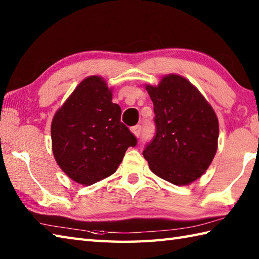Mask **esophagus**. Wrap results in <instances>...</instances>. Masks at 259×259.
Returning a JSON list of instances; mask_svg holds the SVG:
<instances>
[{"label": "esophagus", "mask_w": 259, "mask_h": 259, "mask_svg": "<svg viewBox=\"0 0 259 259\" xmlns=\"http://www.w3.org/2000/svg\"><path fill=\"white\" fill-rule=\"evenodd\" d=\"M133 133L137 137V138H139L140 135H141V125L140 124L135 125L134 128H133Z\"/></svg>", "instance_id": "obj_1"}]
</instances>
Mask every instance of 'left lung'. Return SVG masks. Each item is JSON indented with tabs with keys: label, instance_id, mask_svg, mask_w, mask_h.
Returning <instances> with one entry per match:
<instances>
[{
	"label": "left lung",
	"instance_id": "1",
	"mask_svg": "<svg viewBox=\"0 0 259 259\" xmlns=\"http://www.w3.org/2000/svg\"><path fill=\"white\" fill-rule=\"evenodd\" d=\"M153 102L156 135L145 148L151 171L174 185L185 186L206 171L216 155L217 115L195 85L177 74L147 85Z\"/></svg>",
	"mask_w": 259,
	"mask_h": 259
}]
</instances>
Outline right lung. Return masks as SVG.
<instances>
[{
    "label": "right lung",
    "mask_w": 259,
    "mask_h": 259,
    "mask_svg": "<svg viewBox=\"0 0 259 259\" xmlns=\"http://www.w3.org/2000/svg\"><path fill=\"white\" fill-rule=\"evenodd\" d=\"M121 108L98 75L88 76L54 114L52 150L65 175L89 186L111 176L137 138L120 121Z\"/></svg>",
    "instance_id": "add662e5"
}]
</instances>
